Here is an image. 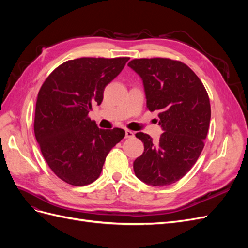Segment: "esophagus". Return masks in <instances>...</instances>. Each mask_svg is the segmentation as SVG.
Returning <instances> with one entry per match:
<instances>
[{
  "label": "esophagus",
  "mask_w": 248,
  "mask_h": 248,
  "mask_svg": "<svg viewBox=\"0 0 248 248\" xmlns=\"http://www.w3.org/2000/svg\"><path fill=\"white\" fill-rule=\"evenodd\" d=\"M133 137H134V132L133 131H131L129 129H126L125 130V138L126 139H131Z\"/></svg>",
  "instance_id": "1"
}]
</instances>
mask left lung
<instances>
[{"instance_id": "8db88e82", "label": "left lung", "mask_w": 248, "mask_h": 248, "mask_svg": "<svg viewBox=\"0 0 248 248\" xmlns=\"http://www.w3.org/2000/svg\"><path fill=\"white\" fill-rule=\"evenodd\" d=\"M144 82L147 108L158 111L164 130L158 141L138 132L144 153L133 170L142 182L167 186L183 178L205 146L211 107L201 79L186 64L169 58L134 59L128 63Z\"/></svg>"}]
</instances>
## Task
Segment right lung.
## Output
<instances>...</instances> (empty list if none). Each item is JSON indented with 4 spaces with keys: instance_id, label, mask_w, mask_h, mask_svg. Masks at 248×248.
Segmentation results:
<instances>
[{
    "instance_id": "obj_1",
    "label": "right lung",
    "mask_w": 248,
    "mask_h": 248,
    "mask_svg": "<svg viewBox=\"0 0 248 248\" xmlns=\"http://www.w3.org/2000/svg\"><path fill=\"white\" fill-rule=\"evenodd\" d=\"M128 57L79 58L58 66L37 96L34 132L50 170L64 182L85 186L98 179L108 154L125 137L121 128L100 129L89 117L107 85Z\"/></svg>"
}]
</instances>
